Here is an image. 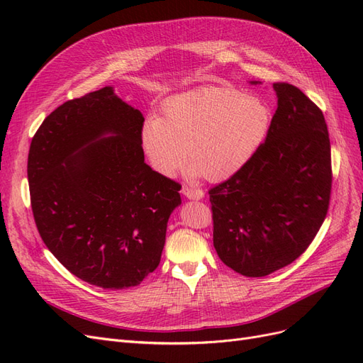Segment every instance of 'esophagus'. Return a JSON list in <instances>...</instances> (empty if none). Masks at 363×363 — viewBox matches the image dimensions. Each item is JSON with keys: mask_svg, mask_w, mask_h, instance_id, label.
<instances>
[{"mask_svg": "<svg viewBox=\"0 0 363 363\" xmlns=\"http://www.w3.org/2000/svg\"><path fill=\"white\" fill-rule=\"evenodd\" d=\"M182 194L186 196V199H189V200H201L203 196H204V192L201 189L188 188V186H183Z\"/></svg>", "mask_w": 363, "mask_h": 363, "instance_id": "esophagus-1", "label": "esophagus"}]
</instances>
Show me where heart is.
Wrapping results in <instances>:
<instances>
[{
	"mask_svg": "<svg viewBox=\"0 0 363 363\" xmlns=\"http://www.w3.org/2000/svg\"><path fill=\"white\" fill-rule=\"evenodd\" d=\"M272 121L268 103L233 87L204 86L171 96L162 118L142 127V147L162 175H174L189 156L188 175L223 180L255 156Z\"/></svg>",
	"mask_w": 363,
	"mask_h": 363,
	"instance_id": "obj_1",
	"label": "heart"
}]
</instances>
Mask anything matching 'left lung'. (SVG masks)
I'll list each match as a JSON object with an SVG mask.
<instances>
[{"mask_svg":"<svg viewBox=\"0 0 363 363\" xmlns=\"http://www.w3.org/2000/svg\"><path fill=\"white\" fill-rule=\"evenodd\" d=\"M272 87L277 111L265 142L232 177L208 191L213 247L245 277H265L300 257L330 201V139L323 112L298 87Z\"/></svg>","mask_w":363,"mask_h":363,"instance_id":"1","label":"left lung"}]
</instances>
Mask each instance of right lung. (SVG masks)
I'll use <instances>...</instances> for the list:
<instances>
[{
    "instance_id": "right-lung-1",
    "label": "right lung",
    "mask_w": 363,
    "mask_h": 363,
    "mask_svg": "<svg viewBox=\"0 0 363 363\" xmlns=\"http://www.w3.org/2000/svg\"><path fill=\"white\" fill-rule=\"evenodd\" d=\"M144 115L112 86L59 106L31 139L27 175L39 235L75 277L127 289L159 267L180 184L152 171Z\"/></svg>"
}]
</instances>
